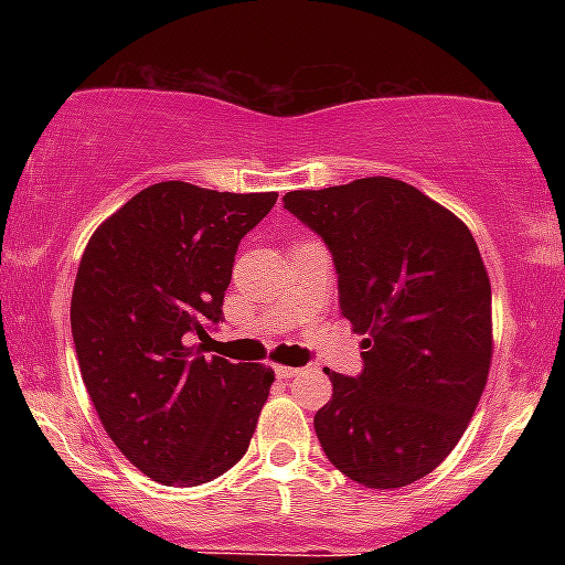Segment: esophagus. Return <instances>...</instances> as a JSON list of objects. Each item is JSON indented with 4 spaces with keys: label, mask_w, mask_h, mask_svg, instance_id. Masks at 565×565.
<instances>
[{
    "label": "esophagus",
    "mask_w": 565,
    "mask_h": 565,
    "mask_svg": "<svg viewBox=\"0 0 565 565\" xmlns=\"http://www.w3.org/2000/svg\"><path fill=\"white\" fill-rule=\"evenodd\" d=\"M274 372H276V377H278V380H289V377H297V374H300V369H297V366H284V364H276V366H274Z\"/></svg>",
    "instance_id": "esophagus-1"
}]
</instances>
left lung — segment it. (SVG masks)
Wrapping results in <instances>:
<instances>
[{
    "mask_svg": "<svg viewBox=\"0 0 565 565\" xmlns=\"http://www.w3.org/2000/svg\"><path fill=\"white\" fill-rule=\"evenodd\" d=\"M284 206L329 244L340 310L364 334L359 377L323 372L316 412L329 462L366 489H401L449 457L489 380L491 281L468 225L419 188L361 178L291 191Z\"/></svg>",
    "mask_w": 565,
    "mask_h": 565,
    "instance_id": "left-lung-1",
    "label": "left lung"
}]
</instances>
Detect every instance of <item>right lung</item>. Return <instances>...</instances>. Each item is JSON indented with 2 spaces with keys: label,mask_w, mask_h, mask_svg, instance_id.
I'll list each match as a JSON object with an SVG mask.
<instances>
[{
  "label": "right lung",
  "mask_w": 565,
  "mask_h": 565,
  "mask_svg": "<svg viewBox=\"0 0 565 565\" xmlns=\"http://www.w3.org/2000/svg\"><path fill=\"white\" fill-rule=\"evenodd\" d=\"M276 199L167 180L89 236L71 295L76 361L106 433L157 483H206L249 449L274 369L204 359L188 337L223 321L238 242Z\"/></svg>",
  "instance_id": "right-lung-1"
}]
</instances>
